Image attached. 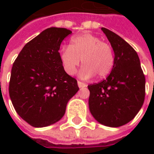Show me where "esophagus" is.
Wrapping results in <instances>:
<instances>
[{
	"instance_id": "esophagus-1",
	"label": "esophagus",
	"mask_w": 154,
	"mask_h": 154,
	"mask_svg": "<svg viewBox=\"0 0 154 154\" xmlns=\"http://www.w3.org/2000/svg\"><path fill=\"white\" fill-rule=\"evenodd\" d=\"M77 85H78V87H80V88L87 87V84L84 83V82H80V81H78V82H77Z\"/></svg>"
}]
</instances>
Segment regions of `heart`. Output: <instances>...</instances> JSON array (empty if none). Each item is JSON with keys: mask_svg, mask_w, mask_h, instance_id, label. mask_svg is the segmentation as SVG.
Segmentation results:
<instances>
[{"mask_svg": "<svg viewBox=\"0 0 154 154\" xmlns=\"http://www.w3.org/2000/svg\"><path fill=\"white\" fill-rule=\"evenodd\" d=\"M59 57L64 71L73 75L81 63L84 65L80 72L83 78H90L97 75L103 78L109 75L115 63L113 49L106 42L91 34L74 36L70 46L63 45L59 50Z\"/></svg>", "mask_w": 154, "mask_h": 154, "instance_id": "b5f03b06", "label": "heart"}]
</instances>
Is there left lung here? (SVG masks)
I'll use <instances>...</instances> for the list:
<instances>
[{
	"instance_id": "1",
	"label": "left lung",
	"mask_w": 154,
	"mask_h": 154,
	"mask_svg": "<svg viewBox=\"0 0 154 154\" xmlns=\"http://www.w3.org/2000/svg\"><path fill=\"white\" fill-rule=\"evenodd\" d=\"M101 30L115 53V63L106 79L88 86L89 109L98 122L119 127L132 120L145 97V77L136 51L119 35L106 28Z\"/></svg>"
}]
</instances>
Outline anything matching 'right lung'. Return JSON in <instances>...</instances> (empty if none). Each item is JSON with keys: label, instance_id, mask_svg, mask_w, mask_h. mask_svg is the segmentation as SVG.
<instances>
[{"label": "right lung", "instance_id": "add662e5", "mask_svg": "<svg viewBox=\"0 0 154 154\" xmlns=\"http://www.w3.org/2000/svg\"><path fill=\"white\" fill-rule=\"evenodd\" d=\"M72 31L51 27L25 44L13 63L9 94L19 116L37 128L60 120L77 93V80L64 71L58 50Z\"/></svg>", "mask_w": 154, "mask_h": 154}]
</instances>
